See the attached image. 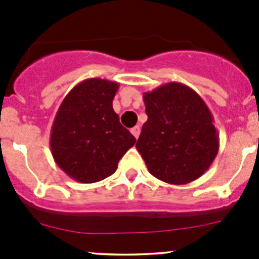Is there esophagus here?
Instances as JSON below:
<instances>
[{"label":"esophagus","mask_w":259,"mask_h":259,"mask_svg":"<svg viewBox=\"0 0 259 259\" xmlns=\"http://www.w3.org/2000/svg\"><path fill=\"white\" fill-rule=\"evenodd\" d=\"M130 132H132V134L134 135V137L138 139V138H139V135H140V126H139V125H137V126L133 127V129L130 130Z\"/></svg>","instance_id":"esophagus-1"}]
</instances>
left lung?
I'll use <instances>...</instances> for the list:
<instances>
[{
    "label": "left lung",
    "instance_id": "1",
    "mask_svg": "<svg viewBox=\"0 0 259 259\" xmlns=\"http://www.w3.org/2000/svg\"><path fill=\"white\" fill-rule=\"evenodd\" d=\"M143 99L148 120L137 149L149 173L176 185L200 178L219 150V134L204 100L182 82L164 83Z\"/></svg>",
    "mask_w": 259,
    "mask_h": 259
}]
</instances>
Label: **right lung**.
<instances>
[{"instance_id":"obj_1","label":"right lung","mask_w":259,"mask_h":259,"mask_svg":"<svg viewBox=\"0 0 259 259\" xmlns=\"http://www.w3.org/2000/svg\"><path fill=\"white\" fill-rule=\"evenodd\" d=\"M119 83L86 79L62 100L50 134L55 163L76 182L96 183L115 173L137 139L119 121L113 100Z\"/></svg>"}]
</instances>
